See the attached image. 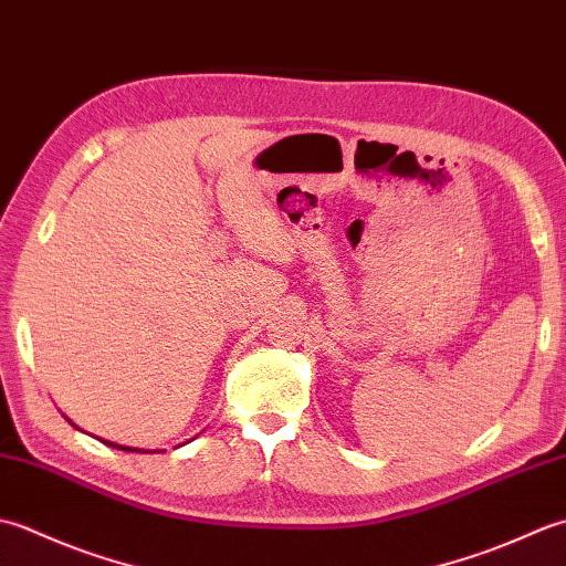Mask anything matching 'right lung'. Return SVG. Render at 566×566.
<instances>
[{"label": "right lung", "mask_w": 566, "mask_h": 566, "mask_svg": "<svg viewBox=\"0 0 566 566\" xmlns=\"http://www.w3.org/2000/svg\"><path fill=\"white\" fill-rule=\"evenodd\" d=\"M70 420V418H67ZM72 426H75V423H72ZM102 440V438H99ZM104 444H109V448H116V450H126V452H148V450H138V448H126V444H116V442H109V440H102ZM189 442V440H187ZM185 444V442H182ZM177 448H179V444H177Z\"/></svg>", "instance_id": "obj_1"}]
</instances>
